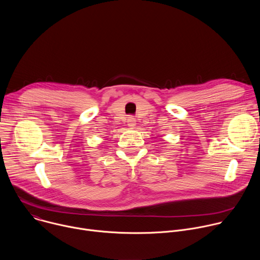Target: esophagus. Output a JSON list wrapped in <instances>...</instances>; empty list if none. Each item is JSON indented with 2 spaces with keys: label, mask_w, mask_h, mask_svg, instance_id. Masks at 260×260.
Returning <instances> with one entry per match:
<instances>
[{
  "label": "esophagus",
  "mask_w": 260,
  "mask_h": 260,
  "mask_svg": "<svg viewBox=\"0 0 260 260\" xmlns=\"http://www.w3.org/2000/svg\"><path fill=\"white\" fill-rule=\"evenodd\" d=\"M136 124H137V122H136V119L134 117H128L127 118V125H128L129 128H132V129L135 128Z\"/></svg>",
  "instance_id": "obj_1"
}]
</instances>
